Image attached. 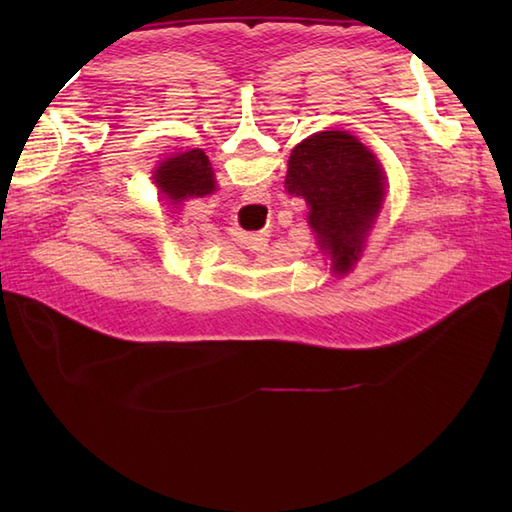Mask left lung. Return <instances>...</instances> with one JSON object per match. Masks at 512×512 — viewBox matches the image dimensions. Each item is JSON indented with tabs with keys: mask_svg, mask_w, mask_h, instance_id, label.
<instances>
[{
	"mask_svg": "<svg viewBox=\"0 0 512 512\" xmlns=\"http://www.w3.org/2000/svg\"><path fill=\"white\" fill-rule=\"evenodd\" d=\"M385 171L374 151L350 132H319L290 151L286 191L310 206L317 244L332 259V273L347 275L361 259L380 206Z\"/></svg>",
	"mask_w": 512,
	"mask_h": 512,
	"instance_id": "8db88e82",
	"label": "left lung"
}]
</instances>
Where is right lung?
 <instances>
[{
	"instance_id": "obj_1",
	"label": "right lung",
	"mask_w": 512,
	"mask_h": 512,
	"mask_svg": "<svg viewBox=\"0 0 512 512\" xmlns=\"http://www.w3.org/2000/svg\"><path fill=\"white\" fill-rule=\"evenodd\" d=\"M154 182L171 204H180L189 198H204L215 191L211 162L202 149L180 151V154L160 160L154 171Z\"/></svg>"
}]
</instances>
